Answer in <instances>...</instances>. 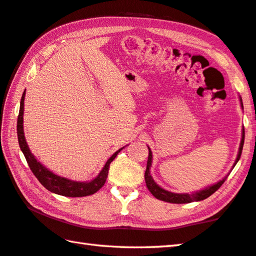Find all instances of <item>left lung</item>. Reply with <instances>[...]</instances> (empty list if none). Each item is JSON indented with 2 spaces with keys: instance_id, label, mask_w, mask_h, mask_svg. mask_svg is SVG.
I'll list each match as a JSON object with an SVG mask.
<instances>
[{
  "instance_id": "8db88e82",
  "label": "left lung",
  "mask_w": 256,
  "mask_h": 256,
  "mask_svg": "<svg viewBox=\"0 0 256 256\" xmlns=\"http://www.w3.org/2000/svg\"><path fill=\"white\" fill-rule=\"evenodd\" d=\"M240 106H242V108H243L242 98H240ZM244 138H245V132H244V127H243L240 150H238V154H237V158L234 163V166L240 158L242 150H243V145H244ZM152 160H153V155H152V150L148 147V160H147V166H146V171H145V181H146L147 189L150 190V194H153L156 199L162 200V201H165V202H170V204H190V202H194V201H201V200L207 199L208 196L214 194V192H216L219 188L222 186V183L226 181V178L228 176H225L222 180H220L217 183H214V186L206 188V189H204V190L192 192V194H173V192L164 190L163 188H160L158 184H156V182L153 180V178H152L150 172V168L152 166Z\"/></svg>"
}]
</instances>
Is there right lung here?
Segmentation results:
<instances>
[{"mask_svg": "<svg viewBox=\"0 0 256 256\" xmlns=\"http://www.w3.org/2000/svg\"><path fill=\"white\" fill-rule=\"evenodd\" d=\"M24 96L26 90L24 94H22L21 102H20V111L19 116H18V124H16V132H18V140H19V146L24 153V158L26 160L29 168L34 176L38 178V181L46 188L48 191L52 192V194L65 196H86L96 194L101 188L104 186L106 180L108 178V173H109L110 163L116 158L119 152L122 150L120 148L116 150V153L111 156V158L106 160L104 166H103L102 171L98 173V176L93 178L90 182H78L72 181L66 178H62L60 176H56L52 172L49 171L44 165L38 162L37 158H34V154L31 153L28 144H26L24 132Z\"/></svg>", "mask_w": 256, "mask_h": 256, "instance_id": "right-lung-1", "label": "right lung"}]
</instances>
